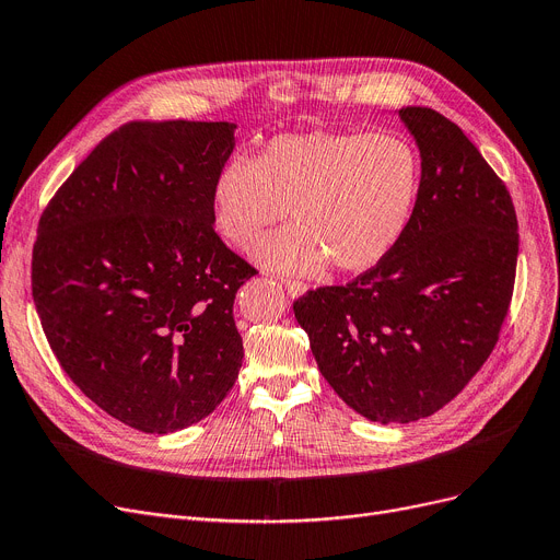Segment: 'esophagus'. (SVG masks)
I'll use <instances>...</instances> for the list:
<instances>
[{"label":"esophagus","instance_id":"obj_1","mask_svg":"<svg viewBox=\"0 0 560 560\" xmlns=\"http://www.w3.org/2000/svg\"><path fill=\"white\" fill-rule=\"evenodd\" d=\"M283 281V285H285V290H288V295L290 298H302L304 293H306V283H302V281H295V279H281Z\"/></svg>","mask_w":560,"mask_h":560}]
</instances>
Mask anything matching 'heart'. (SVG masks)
I'll return each instance as SVG.
<instances>
[{"label":"heart","mask_w":560,"mask_h":560,"mask_svg":"<svg viewBox=\"0 0 560 560\" xmlns=\"http://www.w3.org/2000/svg\"><path fill=\"white\" fill-rule=\"evenodd\" d=\"M419 153L392 132H295L231 160L212 183V222L247 247L290 210L295 226L260 240L252 256L270 270L313 275L331 265L363 272L400 240L419 194Z\"/></svg>","instance_id":"b5f03b06"}]
</instances>
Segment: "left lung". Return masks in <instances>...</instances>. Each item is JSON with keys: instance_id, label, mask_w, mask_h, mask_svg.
<instances>
[{"instance_id": "1", "label": "left lung", "mask_w": 560, "mask_h": 560, "mask_svg": "<svg viewBox=\"0 0 560 560\" xmlns=\"http://www.w3.org/2000/svg\"><path fill=\"white\" fill-rule=\"evenodd\" d=\"M421 155L415 210L373 270L295 302L323 377L369 421L411 423L451 402L497 346L513 298L517 214L455 124L398 109Z\"/></svg>"}]
</instances>
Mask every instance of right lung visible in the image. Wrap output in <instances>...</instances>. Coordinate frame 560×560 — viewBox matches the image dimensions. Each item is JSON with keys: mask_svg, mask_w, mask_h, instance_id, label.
Returning a JSON list of instances; mask_svg holds the SVG:
<instances>
[{"mask_svg": "<svg viewBox=\"0 0 560 560\" xmlns=\"http://www.w3.org/2000/svg\"><path fill=\"white\" fill-rule=\"evenodd\" d=\"M235 124H128L45 208L34 304L66 375L109 417L151 434L199 423L233 388L237 288L256 270L212 222Z\"/></svg>", "mask_w": 560, "mask_h": 560, "instance_id": "add662e5", "label": "right lung"}]
</instances>
